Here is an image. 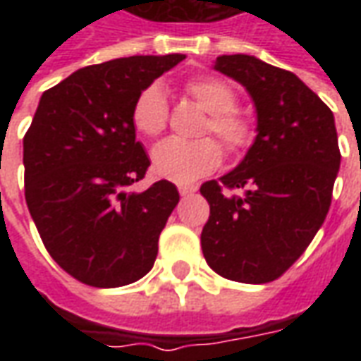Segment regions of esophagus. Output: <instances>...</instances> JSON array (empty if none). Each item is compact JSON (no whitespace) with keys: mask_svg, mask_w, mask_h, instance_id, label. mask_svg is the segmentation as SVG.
Wrapping results in <instances>:
<instances>
[{"mask_svg":"<svg viewBox=\"0 0 361 361\" xmlns=\"http://www.w3.org/2000/svg\"><path fill=\"white\" fill-rule=\"evenodd\" d=\"M195 191H197V188H193V185H180V195L181 197L193 195Z\"/></svg>","mask_w":361,"mask_h":361,"instance_id":"34e87169","label":"esophagus"}]
</instances>
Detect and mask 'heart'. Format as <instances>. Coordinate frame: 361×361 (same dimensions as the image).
I'll return each instance as SVG.
<instances>
[{"instance_id": "b5f03b06", "label": "heart", "mask_w": 361, "mask_h": 361, "mask_svg": "<svg viewBox=\"0 0 361 361\" xmlns=\"http://www.w3.org/2000/svg\"><path fill=\"white\" fill-rule=\"evenodd\" d=\"M189 94L209 116L204 133H214L226 145L228 150L238 152L250 147L253 129L250 121L235 114V92L214 77H197L188 85ZM133 127L145 137H158L166 129L168 102L160 85H149L135 98L131 110ZM222 162V147L214 139H201L197 142H181L176 139L160 142L152 150V168L164 180L176 183H191L216 170Z\"/></svg>"}]
</instances>
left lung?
<instances>
[{
	"mask_svg": "<svg viewBox=\"0 0 361 361\" xmlns=\"http://www.w3.org/2000/svg\"><path fill=\"white\" fill-rule=\"evenodd\" d=\"M212 67L247 90L257 135L220 183L201 185L211 204L201 247L220 276L263 284L294 265L325 222L341 168L334 116L294 73L255 56H219Z\"/></svg>",
	"mask_w": 361,
	"mask_h": 361,
	"instance_id": "1",
	"label": "left lung"
}]
</instances>
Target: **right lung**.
Wrapping results in <instances>:
<instances>
[{"label":"right lung","instance_id":"add662e5","mask_svg":"<svg viewBox=\"0 0 361 361\" xmlns=\"http://www.w3.org/2000/svg\"><path fill=\"white\" fill-rule=\"evenodd\" d=\"M183 59H111L40 96L23 139L25 199L51 259L89 286H126L154 265L180 193L168 180L129 191L150 166L131 110L142 89Z\"/></svg>","mask_w":361,"mask_h":361}]
</instances>
